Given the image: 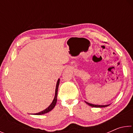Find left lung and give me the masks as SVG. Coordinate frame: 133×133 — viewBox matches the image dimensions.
<instances>
[{
    "instance_id": "1",
    "label": "left lung",
    "mask_w": 133,
    "mask_h": 133,
    "mask_svg": "<svg viewBox=\"0 0 133 133\" xmlns=\"http://www.w3.org/2000/svg\"><path fill=\"white\" fill-rule=\"evenodd\" d=\"M86 104H88L91 107H107L109 106L110 104H107V105H97V104H91V103H89L88 102H85Z\"/></svg>"
}]
</instances>
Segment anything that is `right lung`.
<instances>
[{
	"mask_svg": "<svg viewBox=\"0 0 133 133\" xmlns=\"http://www.w3.org/2000/svg\"><path fill=\"white\" fill-rule=\"evenodd\" d=\"M59 83H60V79L58 78L57 82V84H56V90H55V98H54L53 100L52 103H51V104L49 105V106L45 110H44L43 111H42L41 112H37V113L36 114H35V115H42V114H46L47 112H48L49 111H50L51 110H52L54 107H55L56 102H57V91H58V85H59Z\"/></svg>",
	"mask_w": 133,
	"mask_h": 133,
	"instance_id": "add662e5",
	"label": "right lung"
}]
</instances>
